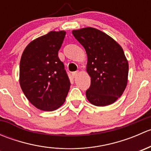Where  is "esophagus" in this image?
<instances>
[{
	"label": "esophagus",
	"instance_id": "1",
	"mask_svg": "<svg viewBox=\"0 0 151 151\" xmlns=\"http://www.w3.org/2000/svg\"><path fill=\"white\" fill-rule=\"evenodd\" d=\"M78 74H79V71H74V72H72L71 75H72V77H74V78H75V77H77V75H78Z\"/></svg>",
	"mask_w": 151,
	"mask_h": 151
}]
</instances>
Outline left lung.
I'll use <instances>...</instances> for the list:
<instances>
[{"label": "left lung", "instance_id": "left-lung-1", "mask_svg": "<svg viewBox=\"0 0 151 151\" xmlns=\"http://www.w3.org/2000/svg\"><path fill=\"white\" fill-rule=\"evenodd\" d=\"M72 33L88 55L91 86L86 91L87 99L98 106L112 104L121 96L127 85L129 64L122 47L93 28L73 30Z\"/></svg>", "mask_w": 151, "mask_h": 151}]
</instances>
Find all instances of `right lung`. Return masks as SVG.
<instances>
[{"label": "right lung", "instance_id": "obj_1", "mask_svg": "<svg viewBox=\"0 0 151 151\" xmlns=\"http://www.w3.org/2000/svg\"><path fill=\"white\" fill-rule=\"evenodd\" d=\"M66 32L50 31L26 47L19 64V83L32 104L44 111H53L63 103L70 80L58 51Z\"/></svg>", "mask_w": 151, "mask_h": 151}]
</instances>
